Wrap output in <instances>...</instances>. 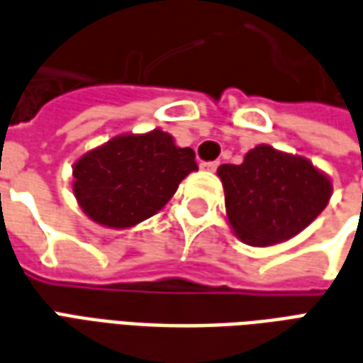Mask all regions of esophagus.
<instances>
[{"mask_svg": "<svg viewBox=\"0 0 363 363\" xmlns=\"http://www.w3.org/2000/svg\"><path fill=\"white\" fill-rule=\"evenodd\" d=\"M220 167V161H202L200 163V169H204V171H216Z\"/></svg>", "mask_w": 363, "mask_h": 363, "instance_id": "obj_1", "label": "esophagus"}]
</instances>
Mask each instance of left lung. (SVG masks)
<instances>
[{
	"label": "left lung",
	"mask_w": 363,
	"mask_h": 363,
	"mask_svg": "<svg viewBox=\"0 0 363 363\" xmlns=\"http://www.w3.org/2000/svg\"><path fill=\"white\" fill-rule=\"evenodd\" d=\"M228 220L252 247L286 241L303 231L328 204L333 184L309 159L257 145L241 165L218 169Z\"/></svg>",
	"instance_id": "1"
}]
</instances>
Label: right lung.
<instances>
[{"label":"right lung","mask_w":363,"mask_h":363,"mask_svg":"<svg viewBox=\"0 0 363 363\" xmlns=\"http://www.w3.org/2000/svg\"><path fill=\"white\" fill-rule=\"evenodd\" d=\"M194 157V151L177 147L163 130L116 135L75 163L74 194L96 223L132 228L157 213L182 179L198 171Z\"/></svg>","instance_id":"1"}]
</instances>
